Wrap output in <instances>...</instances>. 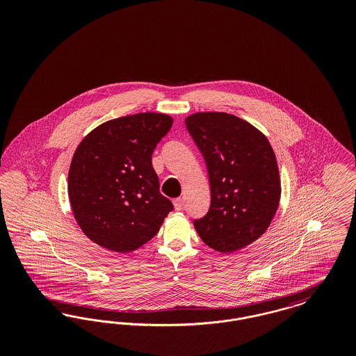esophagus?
<instances>
[{
    "label": "esophagus",
    "instance_id": "obj_1",
    "mask_svg": "<svg viewBox=\"0 0 356 356\" xmlns=\"http://www.w3.org/2000/svg\"><path fill=\"white\" fill-rule=\"evenodd\" d=\"M173 205H175V209H176V211H181L183 207H184V202H183L181 197H177V199L173 200Z\"/></svg>",
    "mask_w": 356,
    "mask_h": 356
}]
</instances>
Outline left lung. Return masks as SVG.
Instances as JSON below:
<instances>
[{"instance_id": "obj_1", "label": "left lung", "mask_w": 356, "mask_h": 356, "mask_svg": "<svg viewBox=\"0 0 356 356\" xmlns=\"http://www.w3.org/2000/svg\"><path fill=\"white\" fill-rule=\"evenodd\" d=\"M207 164L211 205L193 225L204 243L231 254L270 227L280 200L276 157L267 137L250 122L222 112L186 119Z\"/></svg>"}]
</instances>
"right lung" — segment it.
Returning a JSON list of instances; mask_svg holds the SVG:
<instances>
[{"label": "right lung", "instance_id": "add662e5", "mask_svg": "<svg viewBox=\"0 0 356 356\" xmlns=\"http://www.w3.org/2000/svg\"><path fill=\"white\" fill-rule=\"evenodd\" d=\"M172 124L168 115L152 112L111 120L77 147L69 168V200L93 243L113 252L135 251L173 211L152 167L153 151Z\"/></svg>", "mask_w": 356, "mask_h": 356}]
</instances>
